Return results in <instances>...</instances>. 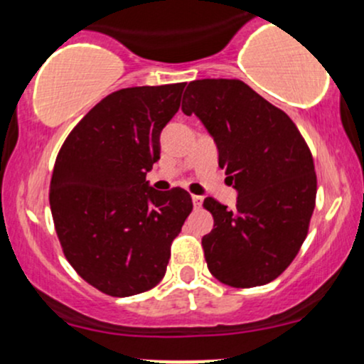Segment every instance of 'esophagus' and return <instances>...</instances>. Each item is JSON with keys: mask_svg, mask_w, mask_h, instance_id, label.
<instances>
[{"mask_svg": "<svg viewBox=\"0 0 364 364\" xmlns=\"http://www.w3.org/2000/svg\"><path fill=\"white\" fill-rule=\"evenodd\" d=\"M191 200H193V205L195 207H202V196H198V195H193L191 196Z\"/></svg>", "mask_w": 364, "mask_h": 364, "instance_id": "obj_1", "label": "esophagus"}]
</instances>
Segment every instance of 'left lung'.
I'll return each mask as SVG.
<instances>
[{
    "instance_id": "1",
    "label": "left lung",
    "mask_w": 364,
    "mask_h": 364,
    "mask_svg": "<svg viewBox=\"0 0 364 364\" xmlns=\"http://www.w3.org/2000/svg\"><path fill=\"white\" fill-rule=\"evenodd\" d=\"M183 112L214 139L219 166L236 188V207L208 196L214 229L202 237L207 267L231 287L277 279L308 235L316 198L315 164L286 112L235 78L190 82Z\"/></svg>"
}]
</instances>
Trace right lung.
Listing matches in <instances>:
<instances>
[{"label": "right lung", "mask_w": 364, "mask_h": 364, "mask_svg": "<svg viewBox=\"0 0 364 364\" xmlns=\"http://www.w3.org/2000/svg\"><path fill=\"white\" fill-rule=\"evenodd\" d=\"M185 85L112 92L70 132L54 162L49 205L63 253L104 294L156 287L193 208L183 188L157 191L145 181Z\"/></svg>", "instance_id": "1"}]
</instances>
